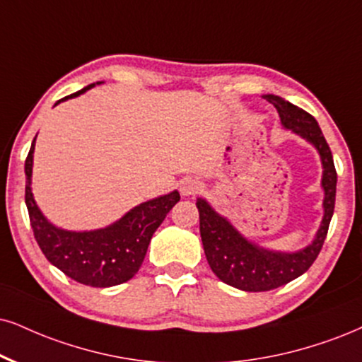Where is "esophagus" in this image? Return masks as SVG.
Here are the masks:
<instances>
[{
    "label": "esophagus",
    "instance_id": "1",
    "mask_svg": "<svg viewBox=\"0 0 362 362\" xmlns=\"http://www.w3.org/2000/svg\"><path fill=\"white\" fill-rule=\"evenodd\" d=\"M180 191L182 196H194L198 191H202V182L194 177H186V180L181 181Z\"/></svg>",
    "mask_w": 362,
    "mask_h": 362
}]
</instances>
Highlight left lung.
Wrapping results in <instances>:
<instances>
[{"instance_id": "left-lung-1", "label": "left lung", "mask_w": 362, "mask_h": 362, "mask_svg": "<svg viewBox=\"0 0 362 362\" xmlns=\"http://www.w3.org/2000/svg\"><path fill=\"white\" fill-rule=\"evenodd\" d=\"M263 99L274 104L285 129L300 136L317 149L320 163H322L320 186L324 189V216L312 243L296 252H279V250L260 247L258 243L248 240L231 225L228 218L220 215L206 199H196L204 255L213 274L221 282L245 290V292H267L305 274L322 248L329 223L334 215V203H336L337 174L334 168L332 153L324 139L317 120L304 109L290 104L279 95L269 93V95H263Z\"/></svg>"}]
</instances>
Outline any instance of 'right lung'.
<instances>
[{
  "mask_svg": "<svg viewBox=\"0 0 362 362\" xmlns=\"http://www.w3.org/2000/svg\"><path fill=\"white\" fill-rule=\"evenodd\" d=\"M97 83L83 87L57 104L82 95ZM35 141L37 137L25 160V203L33 235L43 255L66 276L90 287H114L131 280L144 262L154 231L159 228L174 204L180 202V193L174 189L137 204L105 228L86 231L58 228L45 218L31 193Z\"/></svg>",
  "mask_w": 362,
  "mask_h": 362,
  "instance_id": "1",
  "label": "right lung"
}]
</instances>
